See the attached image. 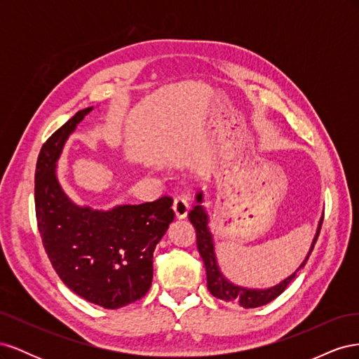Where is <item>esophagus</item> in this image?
<instances>
[{
    "mask_svg": "<svg viewBox=\"0 0 359 359\" xmlns=\"http://www.w3.org/2000/svg\"><path fill=\"white\" fill-rule=\"evenodd\" d=\"M173 212H175L177 219H186V215L189 212V199L187 196H177L175 199H173Z\"/></svg>",
    "mask_w": 359,
    "mask_h": 359,
    "instance_id": "esophagus-1",
    "label": "esophagus"
}]
</instances>
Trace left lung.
<instances>
[{
	"instance_id": "left-lung-1",
	"label": "left lung",
	"mask_w": 359,
	"mask_h": 359,
	"mask_svg": "<svg viewBox=\"0 0 359 359\" xmlns=\"http://www.w3.org/2000/svg\"><path fill=\"white\" fill-rule=\"evenodd\" d=\"M189 220L194 226V231H196V243H198L199 255H201V257L203 260V265H205L206 285H208V290L215 298H219L224 302L238 304V306H241L244 309H256L260 306H265V304L274 301L277 297H280L281 293L285 292V289L290 285V281L297 277V274L304 266H306L307 260L314 248V244H316V241H318V236H319L322 222H323V214H322V219L318 223L316 235H314V238H313V243L310 245L309 253H307L306 259L302 260V264L295 269V273H292L289 277L281 280L278 285L266 287V289H259V287L253 289V287L235 285L229 278H226L224 274L222 273L219 262H217V256H215L214 238L210 231V217L203 206L202 190L196 193V205H194L193 210L189 212Z\"/></svg>"
}]
</instances>
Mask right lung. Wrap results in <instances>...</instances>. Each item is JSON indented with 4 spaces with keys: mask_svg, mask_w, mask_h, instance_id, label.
Masks as SVG:
<instances>
[{
    "mask_svg": "<svg viewBox=\"0 0 359 359\" xmlns=\"http://www.w3.org/2000/svg\"><path fill=\"white\" fill-rule=\"evenodd\" d=\"M91 107L76 112L41 147L36 166V215L53 269L76 295L103 309L142 298L153 281L156 245L173 222L172 198L94 210L62 190L57 161Z\"/></svg>",
    "mask_w": 359,
    "mask_h": 359,
    "instance_id": "right-lung-1",
    "label": "right lung"
}]
</instances>
